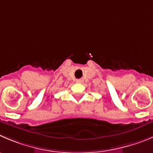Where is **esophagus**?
Returning <instances> with one entry per match:
<instances>
[{"label": "esophagus", "mask_w": 153, "mask_h": 153, "mask_svg": "<svg viewBox=\"0 0 153 153\" xmlns=\"http://www.w3.org/2000/svg\"><path fill=\"white\" fill-rule=\"evenodd\" d=\"M76 82H77V83H80V82H82V80H81L80 79H76Z\"/></svg>", "instance_id": "esophagus-1"}]
</instances>
